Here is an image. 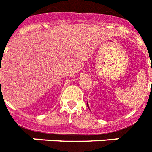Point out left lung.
Instances as JSON below:
<instances>
[{
	"label": "left lung",
	"mask_w": 152,
	"mask_h": 152,
	"mask_svg": "<svg viewBox=\"0 0 152 152\" xmlns=\"http://www.w3.org/2000/svg\"><path fill=\"white\" fill-rule=\"evenodd\" d=\"M87 105H88V104H87Z\"/></svg>",
	"instance_id": "obj_1"
}]
</instances>
